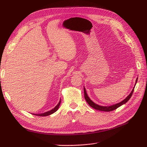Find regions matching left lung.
I'll list each match as a JSON object with an SVG mask.
<instances>
[{"instance_id": "obj_1", "label": "left lung", "mask_w": 147, "mask_h": 147, "mask_svg": "<svg viewBox=\"0 0 147 147\" xmlns=\"http://www.w3.org/2000/svg\"><path fill=\"white\" fill-rule=\"evenodd\" d=\"M137 79H138V78L136 79V83H137ZM134 88H133V90L131 91V92L130 93V94L125 99L123 100L121 102H119V103L117 104H115V105H111V106H108V107L100 106V105H97V104L94 103V102H93L90 99V97H89L87 95L86 92V90H85V88H84V98H85V100L88 102V104L90 105L91 107H92L93 109H94L96 110H100V111H104V112H111V111H113V110H114L115 109H117V108L121 106L122 105H123L124 104H126V102L130 99V98H131L132 95V93H133V92H134Z\"/></svg>"}]
</instances>
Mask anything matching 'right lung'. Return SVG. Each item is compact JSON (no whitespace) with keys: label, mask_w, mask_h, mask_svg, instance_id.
<instances>
[{"label":"right lung","mask_w":147,"mask_h":147,"mask_svg":"<svg viewBox=\"0 0 147 147\" xmlns=\"http://www.w3.org/2000/svg\"><path fill=\"white\" fill-rule=\"evenodd\" d=\"M61 102V100H59L58 104H57L54 109H52L50 111H48V112H47L41 113V114H34V115H36L37 116H38V117H46V116H48V115H51V114H52L53 113H55V112H56V111L57 110V109H58L59 105H60Z\"/></svg>","instance_id":"1"}]
</instances>
